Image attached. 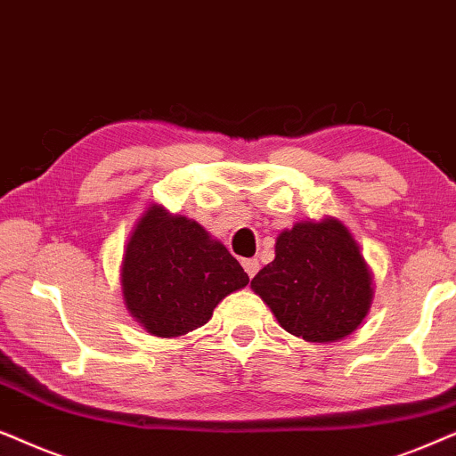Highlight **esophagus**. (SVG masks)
<instances>
[{"label":"esophagus","mask_w":456,"mask_h":456,"mask_svg":"<svg viewBox=\"0 0 456 456\" xmlns=\"http://www.w3.org/2000/svg\"><path fill=\"white\" fill-rule=\"evenodd\" d=\"M241 266H244V271L248 273V277H254L258 273V269H260V263L256 258H244L241 260Z\"/></svg>","instance_id":"obj_1"}]
</instances>
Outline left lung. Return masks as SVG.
I'll list each match as a JSON object with an SVG mask.
<instances>
[{
	"instance_id": "left-lung-1",
	"label": "left lung",
	"mask_w": 456,
	"mask_h": 456,
	"mask_svg": "<svg viewBox=\"0 0 456 456\" xmlns=\"http://www.w3.org/2000/svg\"><path fill=\"white\" fill-rule=\"evenodd\" d=\"M250 285L285 331L321 344L359 330L373 300V277L361 248L331 216L279 233L275 260Z\"/></svg>"
}]
</instances>
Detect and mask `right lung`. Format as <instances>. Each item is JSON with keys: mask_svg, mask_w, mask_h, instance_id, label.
I'll use <instances>...</instances> for the list:
<instances>
[{"mask_svg": "<svg viewBox=\"0 0 456 456\" xmlns=\"http://www.w3.org/2000/svg\"><path fill=\"white\" fill-rule=\"evenodd\" d=\"M248 281L202 224L158 204L137 221L120 266L126 311L158 338H179L208 323L218 302Z\"/></svg>", "mask_w": 456, "mask_h": 456, "instance_id": "obj_1", "label": "right lung"}]
</instances>
